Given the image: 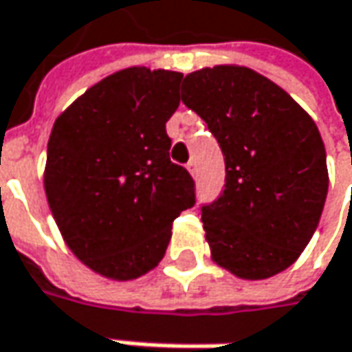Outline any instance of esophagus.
Listing matches in <instances>:
<instances>
[{
	"instance_id": "obj_1",
	"label": "esophagus",
	"mask_w": 352,
	"mask_h": 352,
	"mask_svg": "<svg viewBox=\"0 0 352 352\" xmlns=\"http://www.w3.org/2000/svg\"><path fill=\"white\" fill-rule=\"evenodd\" d=\"M187 169L190 171V175L195 177L197 175V169H199V165H197V162H195V160H190V162L187 164Z\"/></svg>"
}]
</instances>
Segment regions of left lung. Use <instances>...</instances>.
I'll return each mask as SVG.
<instances>
[{"label":"left lung","instance_id":"left-lung-1","mask_svg":"<svg viewBox=\"0 0 352 352\" xmlns=\"http://www.w3.org/2000/svg\"><path fill=\"white\" fill-rule=\"evenodd\" d=\"M181 101L206 122L224 155V190L200 206L212 259L251 280L288 269L314 236L327 197L316 122L249 67L192 72Z\"/></svg>","mask_w":352,"mask_h":352}]
</instances>
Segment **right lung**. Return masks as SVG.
<instances>
[{
    "label": "right lung",
    "instance_id": "add662e5",
    "mask_svg": "<svg viewBox=\"0 0 352 352\" xmlns=\"http://www.w3.org/2000/svg\"><path fill=\"white\" fill-rule=\"evenodd\" d=\"M183 74L128 67L56 118L44 188L67 248L95 273L130 280L164 259L171 224L195 206V181L169 160L165 122Z\"/></svg>",
    "mask_w": 352,
    "mask_h": 352
}]
</instances>
